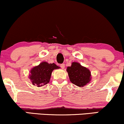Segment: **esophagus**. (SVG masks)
Returning a JSON list of instances; mask_svg holds the SVG:
<instances>
[{
  "mask_svg": "<svg viewBox=\"0 0 124 124\" xmlns=\"http://www.w3.org/2000/svg\"><path fill=\"white\" fill-rule=\"evenodd\" d=\"M60 67L62 68V69H64V68H65V64H62L60 65Z\"/></svg>",
  "mask_w": 124,
  "mask_h": 124,
  "instance_id": "obj_1",
  "label": "esophagus"
}]
</instances>
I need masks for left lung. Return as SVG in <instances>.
I'll return each instance as SVG.
<instances>
[{"label": "left lung", "instance_id": "1", "mask_svg": "<svg viewBox=\"0 0 124 124\" xmlns=\"http://www.w3.org/2000/svg\"><path fill=\"white\" fill-rule=\"evenodd\" d=\"M67 71L70 81L77 86L83 87L91 80L90 70L78 62H73L71 67H67Z\"/></svg>", "mask_w": 124, "mask_h": 124}]
</instances>
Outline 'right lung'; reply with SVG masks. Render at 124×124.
<instances>
[{"label": "right lung", "instance_id": "1", "mask_svg": "<svg viewBox=\"0 0 124 124\" xmlns=\"http://www.w3.org/2000/svg\"><path fill=\"white\" fill-rule=\"evenodd\" d=\"M59 67L54 63L49 64L46 62H42L38 66L32 68L29 78L33 85L38 87L42 86L49 82L53 70Z\"/></svg>", "mask_w": 124, "mask_h": 124}]
</instances>
